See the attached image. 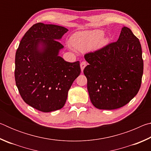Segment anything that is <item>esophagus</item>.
I'll return each mask as SVG.
<instances>
[{"instance_id":"34e87169","label":"esophagus","mask_w":151,"mask_h":151,"mask_svg":"<svg viewBox=\"0 0 151 151\" xmlns=\"http://www.w3.org/2000/svg\"><path fill=\"white\" fill-rule=\"evenodd\" d=\"M80 66H81V71H82V72H83V70H84V68H85V67L86 66V63L85 62V61H83V62H82V63H81Z\"/></svg>"}]
</instances>
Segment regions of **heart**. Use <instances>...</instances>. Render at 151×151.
<instances>
[{"mask_svg": "<svg viewBox=\"0 0 151 151\" xmlns=\"http://www.w3.org/2000/svg\"><path fill=\"white\" fill-rule=\"evenodd\" d=\"M103 36L104 32L101 30L78 32L71 38L70 44L74 49L79 52L96 50L108 44L109 39Z\"/></svg>", "mask_w": 151, "mask_h": 151, "instance_id": "b5f03b06", "label": "heart"}]
</instances>
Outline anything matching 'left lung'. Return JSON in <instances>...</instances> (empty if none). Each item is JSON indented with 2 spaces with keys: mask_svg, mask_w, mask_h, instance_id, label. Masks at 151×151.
<instances>
[{
  "mask_svg": "<svg viewBox=\"0 0 151 151\" xmlns=\"http://www.w3.org/2000/svg\"><path fill=\"white\" fill-rule=\"evenodd\" d=\"M83 73L92 104L113 110L129 103L139 92L143 74L142 48L131 30L122 28L116 42L85 55Z\"/></svg>",
  "mask_w": 151,
  "mask_h": 151,
  "instance_id": "1",
  "label": "left lung"
}]
</instances>
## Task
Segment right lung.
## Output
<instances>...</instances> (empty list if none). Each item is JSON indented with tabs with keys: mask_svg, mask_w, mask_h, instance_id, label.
<instances>
[{
	"mask_svg": "<svg viewBox=\"0 0 151 151\" xmlns=\"http://www.w3.org/2000/svg\"><path fill=\"white\" fill-rule=\"evenodd\" d=\"M65 27L39 22L20 40L15 55L14 76L22 99L34 109L49 112L62 109L68 92L81 73L79 61L59 56Z\"/></svg>",
	"mask_w": 151,
	"mask_h": 151,
	"instance_id": "obj_1",
	"label": "right lung"
}]
</instances>
